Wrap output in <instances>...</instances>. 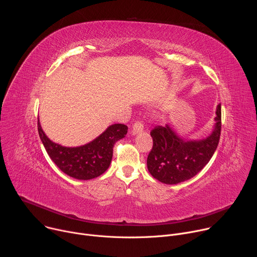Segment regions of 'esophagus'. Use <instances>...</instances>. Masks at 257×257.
Returning <instances> with one entry per match:
<instances>
[{
    "label": "esophagus",
    "instance_id": "esophagus-1",
    "mask_svg": "<svg viewBox=\"0 0 257 257\" xmlns=\"http://www.w3.org/2000/svg\"><path fill=\"white\" fill-rule=\"evenodd\" d=\"M143 128H144V125H143L142 121L137 120V121L133 124V126H132V131H131V132H132L133 135H135V134H138V133L142 132Z\"/></svg>",
    "mask_w": 257,
    "mask_h": 257
}]
</instances>
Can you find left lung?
Masks as SVG:
<instances>
[{
    "label": "left lung",
    "mask_w": 257,
    "mask_h": 257,
    "mask_svg": "<svg viewBox=\"0 0 257 257\" xmlns=\"http://www.w3.org/2000/svg\"><path fill=\"white\" fill-rule=\"evenodd\" d=\"M212 133L202 140L185 141L167 125L156 126L152 131L153 149L148 157L152 176L165 184H178L199 173L213 156L221 136L222 108L216 107Z\"/></svg>",
    "instance_id": "left-lung-1"
}]
</instances>
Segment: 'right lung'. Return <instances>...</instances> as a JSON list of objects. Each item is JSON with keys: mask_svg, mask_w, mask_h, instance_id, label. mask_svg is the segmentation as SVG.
I'll return each instance as SVG.
<instances>
[{"mask_svg": "<svg viewBox=\"0 0 257 257\" xmlns=\"http://www.w3.org/2000/svg\"><path fill=\"white\" fill-rule=\"evenodd\" d=\"M38 130L49 157L62 172L79 180H89L100 176L109 167L114 144L125 137L128 127L114 124L91 142L78 148H65L50 140L44 133L40 120Z\"/></svg>", "mask_w": 257, "mask_h": 257, "instance_id": "1", "label": "right lung"}]
</instances>
